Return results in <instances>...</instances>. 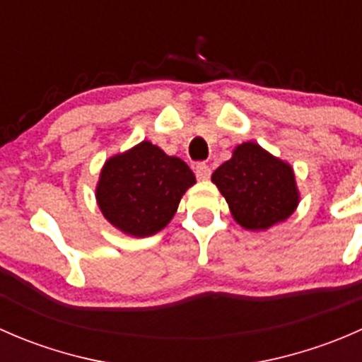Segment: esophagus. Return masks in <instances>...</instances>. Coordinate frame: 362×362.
I'll use <instances>...</instances> for the list:
<instances>
[{"label":"esophagus","mask_w":362,"mask_h":362,"mask_svg":"<svg viewBox=\"0 0 362 362\" xmlns=\"http://www.w3.org/2000/svg\"><path fill=\"white\" fill-rule=\"evenodd\" d=\"M194 171H196V177H198L199 180H208V178H210V175H211L210 166H208V164H204V163L196 164Z\"/></svg>","instance_id":"34e87169"}]
</instances>
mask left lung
<instances>
[{
  "label": "left lung",
  "instance_id": "obj_1",
  "mask_svg": "<svg viewBox=\"0 0 362 362\" xmlns=\"http://www.w3.org/2000/svg\"><path fill=\"white\" fill-rule=\"evenodd\" d=\"M211 182L235 221L252 231L286 221L298 206L293 168L252 141L236 147L233 158L214 171Z\"/></svg>",
  "mask_w": 362,
  "mask_h": 362
}]
</instances>
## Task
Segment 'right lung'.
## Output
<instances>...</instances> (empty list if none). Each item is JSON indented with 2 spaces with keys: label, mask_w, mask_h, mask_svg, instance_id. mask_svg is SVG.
I'll return each instance as SVG.
<instances>
[{
  "label": "right lung",
  "mask_w": 362,
  "mask_h": 362,
  "mask_svg": "<svg viewBox=\"0 0 362 362\" xmlns=\"http://www.w3.org/2000/svg\"><path fill=\"white\" fill-rule=\"evenodd\" d=\"M194 182V173L184 160L166 156L151 141H141L105 163L96 198L115 228L144 238L171 221L182 194Z\"/></svg>",
  "instance_id": "obj_1"
}]
</instances>
